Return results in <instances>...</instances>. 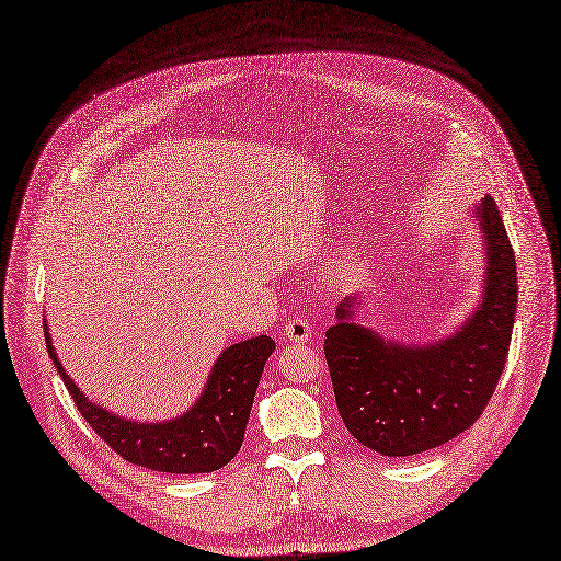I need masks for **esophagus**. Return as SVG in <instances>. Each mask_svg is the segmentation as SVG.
I'll return each mask as SVG.
<instances>
[{"mask_svg":"<svg viewBox=\"0 0 561 561\" xmlns=\"http://www.w3.org/2000/svg\"><path fill=\"white\" fill-rule=\"evenodd\" d=\"M283 333L289 337V340H295V342H308L310 340V335H312V331H310V324H308V319L306 317H291V319H287L285 322V327H283Z\"/></svg>","mask_w":561,"mask_h":561,"instance_id":"1","label":"esophagus"}]
</instances>
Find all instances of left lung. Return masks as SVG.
Returning <instances> with one entry per match:
<instances>
[{"instance_id":"1","label":"left lung","mask_w":561,"mask_h":561,"mask_svg":"<svg viewBox=\"0 0 561 561\" xmlns=\"http://www.w3.org/2000/svg\"><path fill=\"white\" fill-rule=\"evenodd\" d=\"M474 217L484 230L486 285L468 322L438 344L386 342L337 306L327 331L335 404L350 434L383 457H411L463 434L484 413L502 377L518 304L516 255L491 196Z\"/></svg>"}]
</instances>
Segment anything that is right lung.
Segmentation results:
<instances>
[{
    "mask_svg": "<svg viewBox=\"0 0 561 561\" xmlns=\"http://www.w3.org/2000/svg\"><path fill=\"white\" fill-rule=\"evenodd\" d=\"M45 342L77 411L91 424V430L125 461L171 474L215 472L234 459L244 443L264 363L276 350V342L266 335L228 346L190 411L169 422L144 424L123 420L89 402L51 350L47 327Z\"/></svg>",
    "mask_w": 561,
    "mask_h": 561,
    "instance_id": "1",
    "label": "right lung"
}]
</instances>
